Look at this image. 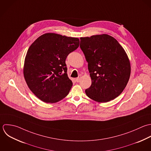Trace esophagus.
I'll return each instance as SVG.
<instances>
[{"label":"esophagus","mask_w":151,"mask_h":151,"mask_svg":"<svg viewBox=\"0 0 151 151\" xmlns=\"http://www.w3.org/2000/svg\"><path fill=\"white\" fill-rule=\"evenodd\" d=\"M81 78V75H79V76L76 79V81L77 82H79L80 81Z\"/></svg>","instance_id":"obj_1"}]
</instances>
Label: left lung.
I'll list each match as a JSON object with an SVG mask.
<instances>
[{
	"instance_id": "1",
	"label": "left lung",
	"mask_w": 151,
	"mask_h": 151,
	"mask_svg": "<svg viewBox=\"0 0 151 151\" xmlns=\"http://www.w3.org/2000/svg\"><path fill=\"white\" fill-rule=\"evenodd\" d=\"M80 39L92 80L91 86L85 90L86 95L99 103L115 99L125 88L131 75L130 60L125 50L107 34Z\"/></svg>"
}]
</instances>
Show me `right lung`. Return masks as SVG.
Here are the masks:
<instances>
[{
  "label": "right lung",
  "instance_id": "add662e5",
  "mask_svg": "<svg viewBox=\"0 0 151 151\" xmlns=\"http://www.w3.org/2000/svg\"><path fill=\"white\" fill-rule=\"evenodd\" d=\"M79 45L77 37L47 33L29 47L23 76L30 90L42 101L56 103L69 93L73 83L66 73L65 60Z\"/></svg>",
  "mask_w": 151,
  "mask_h": 151
}]
</instances>
